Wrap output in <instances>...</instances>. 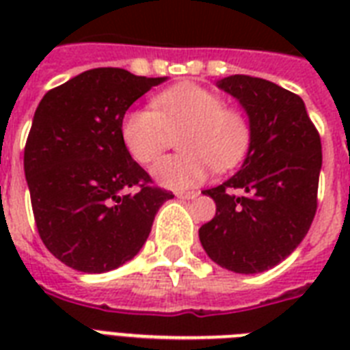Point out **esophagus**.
I'll list each match as a JSON object with an SVG mask.
<instances>
[{"label": "esophagus", "instance_id": "obj_1", "mask_svg": "<svg viewBox=\"0 0 350 350\" xmlns=\"http://www.w3.org/2000/svg\"><path fill=\"white\" fill-rule=\"evenodd\" d=\"M176 196L181 198V200H192V198H196L198 196V192L196 191H180V192H176Z\"/></svg>", "mask_w": 350, "mask_h": 350}]
</instances>
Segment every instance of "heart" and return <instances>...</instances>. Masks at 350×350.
Listing matches in <instances>:
<instances>
[{
	"label": "heart",
	"instance_id": "1",
	"mask_svg": "<svg viewBox=\"0 0 350 350\" xmlns=\"http://www.w3.org/2000/svg\"><path fill=\"white\" fill-rule=\"evenodd\" d=\"M152 109L131 111L123 118L121 136L137 163L148 165L178 137L180 156H167L152 167L161 187L183 191L205 181L211 167L229 170L245 158L250 145V123L238 109L194 83L159 92Z\"/></svg>",
	"mask_w": 350,
	"mask_h": 350
}]
</instances>
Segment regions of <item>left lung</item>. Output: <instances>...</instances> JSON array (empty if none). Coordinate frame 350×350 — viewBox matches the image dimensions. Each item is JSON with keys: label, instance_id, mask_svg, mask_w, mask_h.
Instances as JSON below:
<instances>
[{"label": "left lung", "instance_id": "obj_1", "mask_svg": "<svg viewBox=\"0 0 350 350\" xmlns=\"http://www.w3.org/2000/svg\"><path fill=\"white\" fill-rule=\"evenodd\" d=\"M216 85L247 112L250 145L232 178L203 191L216 216L202 225L200 241L219 267L256 274L285 260L309 232L318 207L320 134L304 100L280 85L243 74Z\"/></svg>", "mask_w": 350, "mask_h": 350}]
</instances>
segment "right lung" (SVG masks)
Segmentation results:
<instances>
[{"instance_id":"obj_1","label":"right lung","mask_w":350,"mask_h":350,"mask_svg":"<svg viewBox=\"0 0 350 350\" xmlns=\"http://www.w3.org/2000/svg\"><path fill=\"white\" fill-rule=\"evenodd\" d=\"M165 79L92 68L49 90L36 109L25 178L41 241L65 265L89 274L118 269L174 198L150 185L121 136L129 107Z\"/></svg>"}]
</instances>
